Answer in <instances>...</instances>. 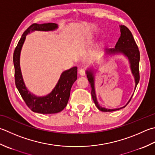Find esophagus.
Masks as SVG:
<instances>
[{
    "label": "esophagus",
    "mask_w": 155,
    "mask_h": 155,
    "mask_svg": "<svg viewBox=\"0 0 155 155\" xmlns=\"http://www.w3.org/2000/svg\"><path fill=\"white\" fill-rule=\"evenodd\" d=\"M79 74L81 76H84V75L86 74L85 71H84V70H83V69H81L80 71H79Z\"/></svg>",
    "instance_id": "34e87169"
}]
</instances>
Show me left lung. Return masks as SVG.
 <instances>
[{"instance_id": "left-lung-1", "label": "left lung", "mask_w": 155, "mask_h": 155, "mask_svg": "<svg viewBox=\"0 0 155 155\" xmlns=\"http://www.w3.org/2000/svg\"><path fill=\"white\" fill-rule=\"evenodd\" d=\"M120 28L121 35L116 45H115V48H112V49L108 50L107 53L110 54L122 53L124 56L128 58L130 64V68H131L132 73L134 77L135 83H136L135 89H136V86H137L138 82L140 81V73H139L140 51H139L138 45L136 44L134 38H133L132 33L130 31L128 27H126L125 25H120ZM93 72L91 71V70L87 71H86L87 77L88 78V81L89 82L91 87V96H92L93 100L94 103H95L96 107H97L100 111H114L119 110L120 109L125 107L126 106L129 104V102L130 101L132 97L129 100L128 104L121 108L110 110V109H106L104 107H102L101 106H100L99 104H98L97 100V97H96L95 84H94V79H95V78H94Z\"/></svg>"}]
</instances>
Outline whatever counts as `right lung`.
<instances>
[{
    "instance_id": "1",
    "label": "right lung",
    "mask_w": 155,
    "mask_h": 155,
    "mask_svg": "<svg viewBox=\"0 0 155 155\" xmlns=\"http://www.w3.org/2000/svg\"><path fill=\"white\" fill-rule=\"evenodd\" d=\"M58 28L56 23H33L27 28L15 48L13 54L15 81L20 95L28 107L35 113L42 114H56L62 111L68 104L72 84L77 79V67L74 66L63 72L55 88L44 97H37L29 92L24 83L20 68V53L26 35L33 31H52Z\"/></svg>"
}]
</instances>
